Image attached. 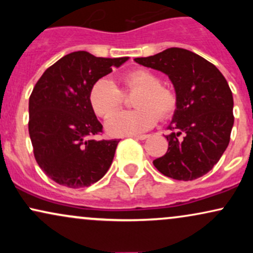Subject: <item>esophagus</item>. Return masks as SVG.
<instances>
[{
    "mask_svg": "<svg viewBox=\"0 0 253 253\" xmlns=\"http://www.w3.org/2000/svg\"><path fill=\"white\" fill-rule=\"evenodd\" d=\"M134 139H138V140H145L146 138H149V135L147 134H143V135H134L133 136Z\"/></svg>",
    "mask_w": 253,
    "mask_h": 253,
    "instance_id": "obj_1",
    "label": "esophagus"
}]
</instances>
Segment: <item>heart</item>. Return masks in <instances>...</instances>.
Returning <instances> with one entry per match:
<instances>
[{"instance_id": "1", "label": "heart", "mask_w": 253, "mask_h": 253, "mask_svg": "<svg viewBox=\"0 0 253 253\" xmlns=\"http://www.w3.org/2000/svg\"><path fill=\"white\" fill-rule=\"evenodd\" d=\"M161 83V77L146 69L124 75L121 78L123 91L125 93L138 91L133 101L137 109L113 114L106 123L107 132L113 136L141 134L155 126L158 117L163 120L172 117L178 104L177 95ZM123 93L114 82L101 78L90 89V106L98 117L107 118L122 106Z\"/></svg>"}]
</instances>
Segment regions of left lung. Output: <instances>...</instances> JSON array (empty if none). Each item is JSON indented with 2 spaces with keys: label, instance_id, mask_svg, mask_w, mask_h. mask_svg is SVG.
Masks as SVG:
<instances>
[{
  "label": "left lung",
  "instance_id": "1",
  "mask_svg": "<svg viewBox=\"0 0 253 253\" xmlns=\"http://www.w3.org/2000/svg\"><path fill=\"white\" fill-rule=\"evenodd\" d=\"M134 60L167 74L178 100L168 127L170 134L165 136L169 147L153 165L178 181L206 175L227 149L234 123L233 96L226 78L205 58L179 47Z\"/></svg>",
  "mask_w": 253,
  "mask_h": 253
}]
</instances>
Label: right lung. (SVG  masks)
<instances>
[{
  "instance_id": "right-lung-1",
  "label": "right lung",
  "mask_w": 253,
  "mask_h": 253,
  "mask_svg": "<svg viewBox=\"0 0 253 253\" xmlns=\"http://www.w3.org/2000/svg\"><path fill=\"white\" fill-rule=\"evenodd\" d=\"M128 57L101 58L77 51L46 69L30 96L28 130L38 165L58 184L89 187L106 175L119 139L95 140L102 125L89 92Z\"/></svg>"
}]
</instances>
